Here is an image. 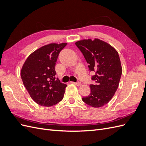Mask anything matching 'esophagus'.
Here are the masks:
<instances>
[{"instance_id": "esophagus-1", "label": "esophagus", "mask_w": 146, "mask_h": 146, "mask_svg": "<svg viewBox=\"0 0 146 146\" xmlns=\"http://www.w3.org/2000/svg\"><path fill=\"white\" fill-rule=\"evenodd\" d=\"M74 83V82H73ZM75 85H77V86H80L82 84H81V83L80 82H76V83H74Z\"/></svg>"}]
</instances>
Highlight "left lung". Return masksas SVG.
<instances>
[{"label": "left lung", "mask_w": 146, "mask_h": 146, "mask_svg": "<svg viewBox=\"0 0 146 146\" xmlns=\"http://www.w3.org/2000/svg\"><path fill=\"white\" fill-rule=\"evenodd\" d=\"M88 64L94 85H90L91 92L83 98L87 105L94 108L103 107L112 99L116 91L122 72L117 52L108 43L99 39H83L76 42Z\"/></svg>", "instance_id": "left-lung-1"}]
</instances>
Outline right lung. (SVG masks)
Instances as JSON below:
<instances>
[{"instance_id": "1", "label": "right lung", "mask_w": 146, "mask_h": 146, "mask_svg": "<svg viewBox=\"0 0 146 146\" xmlns=\"http://www.w3.org/2000/svg\"><path fill=\"white\" fill-rule=\"evenodd\" d=\"M66 44L54 43L42 46L30 54L23 66L22 80L38 105L51 107L63 99L67 85L55 77V68L60 52Z\"/></svg>"}]
</instances>
